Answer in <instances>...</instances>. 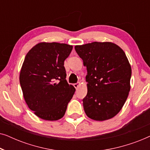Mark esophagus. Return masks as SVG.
<instances>
[{"instance_id": "34e87169", "label": "esophagus", "mask_w": 150, "mask_h": 150, "mask_svg": "<svg viewBox=\"0 0 150 150\" xmlns=\"http://www.w3.org/2000/svg\"><path fill=\"white\" fill-rule=\"evenodd\" d=\"M80 85H81V83H77L74 84V87L76 88V89H78V88L79 87Z\"/></svg>"}]
</instances>
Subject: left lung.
I'll use <instances>...</instances> for the list:
<instances>
[{"instance_id":"left-lung-1","label":"left lung","mask_w":150,"mask_h":150,"mask_svg":"<svg viewBox=\"0 0 150 150\" xmlns=\"http://www.w3.org/2000/svg\"><path fill=\"white\" fill-rule=\"evenodd\" d=\"M87 67L86 115L96 121L111 119L122 109L130 90L132 69L124 50L112 42H94L75 46Z\"/></svg>"}]
</instances>
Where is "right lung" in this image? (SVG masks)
<instances>
[{"label":"right lung","instance_id":"right-lung-1","mask_svg":"<svg viewBox=\"0 0 150 150\" xmlns=\"http://www.w3.org/2000/svg\"><path fill=\"white\" fill-rule=\"evenodd\" d=\"M73 46L41 42L28 51L20 73V83L28 108L42 120L62 118L76 91L65 79L64 61Z\"/></svg>","mask_w":150,"mask_h":150}]
</instances>
